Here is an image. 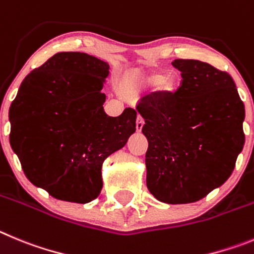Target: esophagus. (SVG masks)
I'll list each match as a JSON object with an SVG mask.
<instances>
[{"label": "esophagus", "instance_id": "1", "mask_svg": "<svg viewBox=\"0 0 254 254\" xmlns=\"http://www.w3.org/2000/svg\"><path fill=\"white\" fill-rule=\"evenodd\" d=\"M143 125H144V120L140 118V116H138V118H136V123H135L136 130H138V131H141V129H143Z\"/></svg>", "mask_w": 254, "mask_h": 254}]
</instances>
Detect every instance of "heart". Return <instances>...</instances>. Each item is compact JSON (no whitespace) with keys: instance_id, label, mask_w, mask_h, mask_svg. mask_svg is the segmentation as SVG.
Here are the masks:
<instances>
[{"instance_id":"heart-1","label":"heart","mask_w":254,"mask_h":254,"mask_svg":"<svg viewBox=\"0 0 254 254\" xmlns=\"http://www.w3.org/2000/svg\"><path fill=\"white\" fill-rule=\"evenodd\" d=\"M159 83V90L163 92H171L175 87V77L171 74L163 76L162 73H138L135 76H132L129 82V86L131 87H149L154 84Z\"/></svg>"}]
</instances>
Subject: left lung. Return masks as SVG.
<instances>
[{"instance_id": "obj_1", "label": "left lung", "mask_w": 254, "mask_h": 254, "mask_svg": "<svg viewBox=\"0 0 254 254\" xmlns=\"http://www.w3.org/2000/svg\"><path fill=\"white\" fill-rule=\"evenodd\" d=\"M176 92L144 96L147 187L166 204L201 200L232 175L244 145V104L229 73L195 59H175Z\"/></svg>"}]
</instances>
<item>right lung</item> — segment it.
Returning a JSON list of instances; mask_svg holds the SVG:
<instances>
[{"label":"right lung","mask_w":254,"mask_h":254,"mask_svg":"<svg viewBox=\"0 0 254 254\" xmlns=\"http://www.w3.org/2000/svg\"><path fill=\"white\" fill-rule=\"evenodd\" d=\"M109 68L86 53H57L25 77L10 106V144L25 176L58 200H95L102 163L136 129L134 109L104 111Z\"/></svg>","instance_id":"add662e5"}]
</instances>
